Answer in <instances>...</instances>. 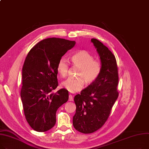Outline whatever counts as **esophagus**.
Returning a JSON list of instances; mask_svg holds the SVG:
<instances>
[{
	"instance_id": "34e87169",
	"label": "esophagus",
	"mask_w": 149,
	"mask_h": 149,
	"mask_svg": "<svg viewBox=\"0 0 149 149\" xmlns=\"http://www.w3.org/2000/svg\"><path fill=\"white\" fill-rule=\"evenodd\" d=\"M69 101H74L73 96L71 95H69Z\"/></svg>"
}]
</instances>
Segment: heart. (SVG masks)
<instances>
[{
  "mask_svg": "<svg viewBox=\"0 0 149 149\" xmlns=\"http://www.w3.org/2000/svg\"><path fill=\"white\" fill-rule=\"evenodd\" d=\"M72 65L79 68L76 78H68L61 83V86L69 92L74 93L80 91L84 85L91 84L100 77L102 71V63L95 60L94 56L86 50L79 51L71 57ZM69 65L66 59L62 57L57 65L58 74L65 77L67 75Z\"/></svg>",
  "mask_w": 149,
  "mask_h": 149,
  "instance_id": "1",
  "label": "heart"
}]
</instances>
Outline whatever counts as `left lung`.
Instances as JSON below:
<instances>
[{"mask_svg": "<svg viewBox=\"0 0 149 149\" xmlns=\"http://www.w3.org/2000/svg\"><path fill=\"white\" fill-rule=\"evenodd\" d=\"M102 63L101 75L93 83L74 97L76 112L73 117L75 130L83 134L100 129L110 116L118 96V68L114 55L96 39H92Z\"/></svg>", "mask_w": 149, "mask_h": 149, "instance_id": "left-lung-1", "label": "left lung"}]
</instances>
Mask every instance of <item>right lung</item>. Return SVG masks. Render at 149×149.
<instances>
[{
	"mask_svg": "<svg viewBox=\"0 0 149 149\" xmlns=\"http://www.w3.org/2000/svg\"><path fill=\"white\" fill-rule=\"evenodd\" d=\"M75 41L50 38L36 44L27 54L22 69L21 98L26 119L37 132H45L56 124L57 109L69 98L68 91L58 86L57 65Z\"/></svg>",
	"mask_w": 149,
	"mask_h": 149,
	"instance_id": "add662e5",
	"label": "right lung"
}]
</instances>
